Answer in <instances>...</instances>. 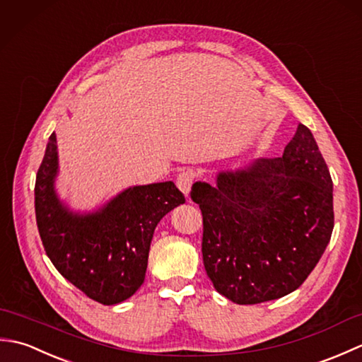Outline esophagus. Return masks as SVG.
Segmentation results:
<instances>
[{"label":"esophagus","instance_id":"obj_1","mask_svg":"<svg viewBox=\"0 0 362 362\" xmlns=\"http://www.w3.org/2000/svg\"><path fill=\"white\" fill-rule=\"evenodd\" d=\"M194 179H196V174H194L193 169H185V171H182L179 175H177L175 183H177V187H179L182 193L188 196Z\"/></svg>","mask_w":362,"mask_h":362}]
</instances>
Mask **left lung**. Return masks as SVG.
Wrapping results in <instances>:
<instances>
[{
  "label": "left lung",
  "instance_id": "obj_1",
  "mask_svg": "<svg viewBox=\"0 0 362 362\" xmlns=\"http://www.w3.org/2000/svg\"><path fill=\"white\" fill-rule=\"evenodd\" d=\"M202 258L219 294L255 305L296 291L334 227L333 180L311 130L298 124L279 158H261L218 185L196 182Z\"/></svg>",
  "mask_w": 362,
  "mask_h": 362
}]
</instances>
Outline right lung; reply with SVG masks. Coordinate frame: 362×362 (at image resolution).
Returning a JSON list of instances; mask_svg holds the SVG:
<instances>
[{"label":"right lung","mask_w":362,"mask_h":362,"mask_svg":"<svg viewBox=\"0 0 362 362\" xmlns=\"http://www.w3.org/2000/svg\"><path fill=\"white\" fill-rule=\"evenodd\" d=\"M56 135L49 136L35 179V218L46 255L87 297L115 305L134 296L148 267L160 219L185 204L173 182L134 187L90 214H74L54 191Z\"/></svg>","instance_id":"right-lung-1"}]
</instances>
